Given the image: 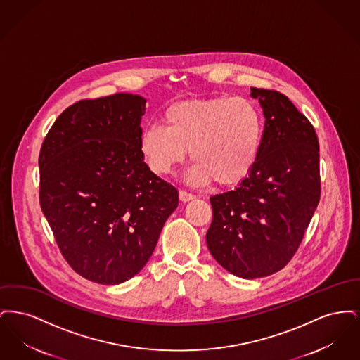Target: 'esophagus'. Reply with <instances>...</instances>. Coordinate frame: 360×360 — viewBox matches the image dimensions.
Returning <instances> with one entry per match:
<instances>
[{
    "instance_id": "esophagus-1",
    "label": "esophagus",
    "mask_w": 360,
    "mask_h": 360,
    "mask_svg": "<svg viewBox=\"0 0 360 360\" xmlns=\"http://www.w3.org/2000/svg\"><path fill=\"white\" fill-rule=\"evenodd\" d=\"M194 198H195L194 194L188 193V191H185V190H179V200H181V201L188 202V201H191V200H194Z\"/></svg>"
}]
</instances>
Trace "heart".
<instances>
[{"mask_svg":"<svg viewBox=\"0 0 360 360\" xmlns=\"http://www.w3.org/2000/svg\"><path fill=\"white\" fill-rule=\"evenodd\" d=\"M163 127L147 125L140 153L158 175L179 166L188 154L194 160L188 178L198 185L216 181L233 186L254 170L263 141V119L244 97H213L172 103L162 113Z\"/></svg>","mask_w":360,"mask_h":360,"instance_id":"obj_1","label":"heart"}]
</instances>
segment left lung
Wrapping results in <instances>:
<instances>
[{
    "mask_svg": "<svg viewBox=\"0 0 360 360\" xmlns=\"http://www.w3.org/2000/svg\"><path fill=\"white\" fill-rule=\"evenodd\" d=\"M264 113L257 165L239 188L210 197L207 248L226 271L245 279L282 270L297 252L320 201L319 139L290 100L251 87Z\"/></svg>",
    "mask_w": 360,
    "mask_h": 360,
    "instance_id": "1",
    "label": "left lung"
}]
</instances>
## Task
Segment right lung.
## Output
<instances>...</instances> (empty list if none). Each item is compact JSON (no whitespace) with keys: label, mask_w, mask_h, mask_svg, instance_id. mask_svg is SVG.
<instances>
[{"label":"right lung","mask_w":360,"mask_h":360,"mask_svg":"<svg viewBox=\"0 0 360 360\" xmlns=\"http://www.w3.org/2000/svg\"><path fill=\"white\" fill-rule=\"evenodd\" d=\"M146 100L116 93L70 105L40 155L41 210L70 267L101 285L131 279L153 255L178 190L140 153Z\"/></svg>","instance_id":"right-lung-1"}]
</instances>
